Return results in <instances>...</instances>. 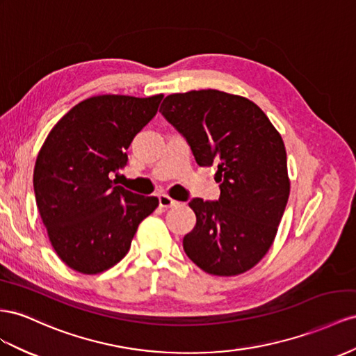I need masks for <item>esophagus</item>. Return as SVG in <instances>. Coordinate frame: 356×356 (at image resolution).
<instances>
[{
    "instance_id": "1",
    "label": "esophagus",
    "mask_w": 356,
    "mask_h": 356,
    "mask_svg": "<svg viewBox=\"0 0 356 356\" xmlns=\"http://www.w3.org/2000/svg\"><path fill=\"white\" fill-rule=\"evenodd\" d=\"M159 205L161 207V208H172V207H177L178 205V202L175 200V199H172L170 196H168V195H160L159 196Z\"/></svg>"
}]
</instances>
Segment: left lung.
<instances>
[{
  "label": "left lung",
  "instance_id": "8db88e82",
  "mask_svg": "<svg viewBox=\"0 0 356 356\" xmlns=\"http://www.w3.org/2000/svg\"><path fill=\"white\" fill-rule=\"evenodd\" d=\"M160 112L199 166L218 169V200L188 202L196 226L182 239L186 254L213 275L248 271L270 250L289 199L282 136L257 104L217 90L170 94Z\"/></svg>",
  "mask_w": 356,
  "mask_h": 356
}]
</instances>
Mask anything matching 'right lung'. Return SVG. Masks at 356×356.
Masks as SVG:
<instances>
[{
  "label": "right lung",
  "instance_id": "1",
  "mask_svg": "<svg viewBox=\"0 0 356 356\" xmlns=\"http://www.w3.org/2000/svg\"><path fill=\"white\" fill-rule=\"evenodd\" d=\"M161 99L95 95L47 134L34 168L35 202L54 250L72 270L99 274L118 264L159 207L157 197L131 193L111 175L127 165L126 149Z\"/></svg>",
  "mask_w": 356,
  "mask_h": 356
}]
</instances>
